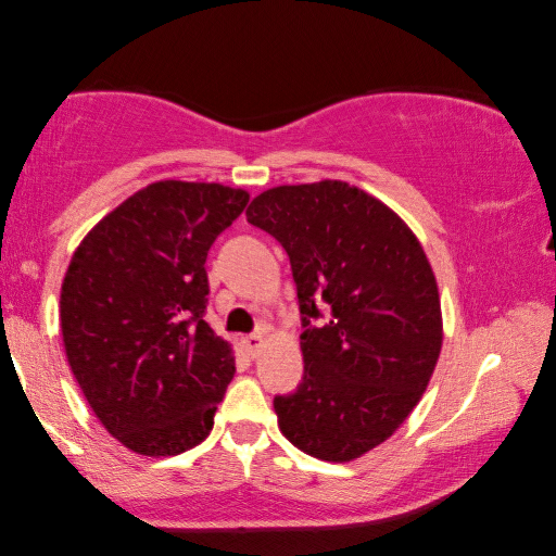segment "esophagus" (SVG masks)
Wrapping results in <instances>:
<instances>
[{
	"instance_id": "esophagus-1",
	"label": "esophagus",
	"mask_w": 556,
	"mask_h": 556,
	"mask_svg": "<svg viewBox=\"0 0 556 556\" xmlns=\"http://www.w3.org/2000/svg\"><path fill=\"white\" fill-rule=\"evenodd\" d=\"M241 344L249 357H256L263 348V334H245V338H241Z\"/></svg>"
}]
</instances>
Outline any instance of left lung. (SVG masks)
Listing matches in <instances>:
<instances>
[{"label":"left lung","mask_w":556,"mask_h":556,"mask_svg":"<svg viewBox=\"0 0 556 556\" xmlns=\"http://www.w3.org/2000/svg\"><path fill=\"white\" fill-rule=\"evenodd\" d=\"M245 218L286 249L305 327L303 381L273 399L278 429L313 458H359L406 421L439 362L431 263L402 216L340 179L273 187ZM325 304L331 320L313 326Z\"/></svg>","instance_id":"1"}]
</instances>
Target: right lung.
<instances>
[{"mask_svg": "<svg viewBox=\"0 0 556 556\" xmlns=\"http://www.w3.org/2000/svg\"><path fill=\"white\" fill-rule=\"evenodd\" d=\"M249 192L165 179L86 233L61 286L73 377L105 431L140 456L202 443L233 379L231 344L204 323L206 253Z\"/></svg>", "mask_w": 556, "mask_h": 556, "instance_id": "add662e5", "label": "right lung"}]
</instances>
